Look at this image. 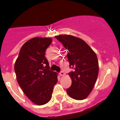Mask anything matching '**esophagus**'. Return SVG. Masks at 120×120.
<instances>
[{
	"mask_svg": "<svg viewBox=\"0 0 120 120\" xmlns=\"http://www.w3.org/2000/svg\"><path fill=\"white\" fill-rule=\"evenodd\" d=\"M64 75H65V73H64V71H62L60 73V75L61 76H64Z\"/></svg>",
	"mask_w": 120,
	"mask_h": 120,
	"instance_id": "obj_1",
	"label": "esophagus"
}]
</instances>
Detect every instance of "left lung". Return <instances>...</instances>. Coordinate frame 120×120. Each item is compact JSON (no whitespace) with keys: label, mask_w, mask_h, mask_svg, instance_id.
Segmentation results:
<instances>
[{"label":"left lung","mask_w":120,"mask_h":120,"mask_svg":"<svg viewBox=\"0 0 120 120\" xmlns=\"http://www.w3.org/2000/svg\"><path fill=\"white\" fill-rule=\"evenodd\" d=\"M55 38L68 50L69 66L75 69L69 73L71 85L66 89L67 93L73 99H85L92 90L98 75L97 54L79 38L70 35H59Z\"/></svg>","instance_id":"1"}]
</instances>
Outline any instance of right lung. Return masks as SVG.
Wrapping results in <instances>:
<instances>
[{"label": "right lung", "instance_id": "right-lung-1", "mask_svg": "<svg viewBox=\"0 0 120 120\" xmlns=\"http://www.w3.org/2000/svg\"><path fill=\"white\" fill-rule=\"evenodd\" d=\"M51 38L35 37L26 41L20 50L14 69L18 84L34 104L42 105L50 101L57 73L49 70L45 57Z\"/></svg>", "mask_w": 120, "mask_h": 120}]
</instances>
